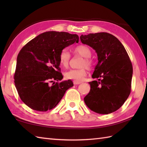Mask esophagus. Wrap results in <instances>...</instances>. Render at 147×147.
Returning a JSON list of instances; mask_svg holds the SVG:
<instances>
[{
    "instance_id": "obj_1",
    "label": "esophagus",
    "mask_w": 147,
    "mask_h": 147,
    "mask_svg": "<svg viewBox=\"0 0 147 147\" xmlns=\"http://www.w3.org/2000/svg\"><path fill=\"white\" fill-rule=\"evenodd\" d=\"M82 83V82H78V81H74V82H73L74 85H79V84H81Z\"/></svg>"
}]
</instances>
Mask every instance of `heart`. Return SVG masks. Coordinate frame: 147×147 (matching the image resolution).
I'll list each match as a JSON object with an SVG mask.
<instances>
[{
    "label": "heart",
    "instance_id": "heart-1",
    "mask_svg": "<svg viewBox=\"0 0 147 147\" xmlns=\"http://www.w3.org/2000/svg\"><path fill=\"white\" fill-rule=\"evenodd\" d=\"M73 53L75 55H79L84 57L83 60L81 62V67H87L91 68L93 65V62L90 56L92 55V51L87 45H79L73 49ZM71 59V54L67 49L62 50L59 55V63L62 67L66 68L68 67ZM87 71L85 67H82L76 69H70L64 73V77L67 80L74 81H82L86 76Z\"/></svg>",
    "mask_w": 147,
    "mask_h": 147
}]
</instances>
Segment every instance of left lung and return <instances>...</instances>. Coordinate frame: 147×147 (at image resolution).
I'll return each instance as SVG.
<instances>
[{
    "instance_id": "8db88e82",
    "label": "left lung",
    "mask_w": 147,
    "mask_h": 147,
    "mask_svg": "<svg viewBox=\"0 0 147 147\" xmlns=\"http://www.w3.org/2000/svg\"><path fill=\"white\" fill-rule=\"evenodd\" d=\"M97 54L98 63L92 74L98 81L89 82L90 91L84 101L90 110L101 114L116 111L131 92L133 66L124 47L110 33H90L80 36Z\"/></svg>"
}]
</instances>
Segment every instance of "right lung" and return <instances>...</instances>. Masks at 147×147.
<instances>
[{"mask_svg":"<svg viewBox=\"0 0 147 147\" xmlns=\"http://www.w3.org/2000/svg\"><path fill=\"white\" fill-rule=\"evenodd\" d=\"M79 42L76 34L47 32L36 36L21 49L17 57L14 84L21 100L33 110H51L73 86L63 78L59 55L64 48ZM50 82H53L52 86Z\"/></svg>","mask_w":147,"mask_h":147,"instance_id":"add662e5","label":"right lung"}]
</instances>
